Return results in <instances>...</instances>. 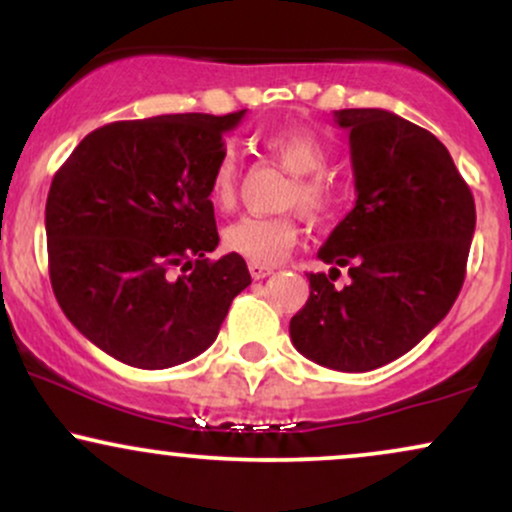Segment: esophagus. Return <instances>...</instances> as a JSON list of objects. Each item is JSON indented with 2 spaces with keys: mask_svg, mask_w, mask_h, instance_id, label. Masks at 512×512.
<instances>
[{
  "mask_svg": "<svg viewBox=\"0 0 512 512\" xmlns=\"http://www.w3.org/2000/svg\"><path fill=\"white\" fill-rule=\"evenodd\" d=\"M250 274H252V279H255V281L267 279L269 274H274V267H267V264H255V262H250Z\"/></svg>",
  "mask_w": 512,
  "mask_h": 512,
  "instance_id": "34e87169",
  "label": "esophagus"
}]
</instances>
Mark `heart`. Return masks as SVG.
<instances>
[{"label": "heart", "instance_id": "b5f03b06", "mask_svg": "<svg viewBox=\"0 0 512 512\" xmlns=\"http://www.w3.org/2000/svg\"><path fill=\"white\" fill-rule=\"evenodd\" d=\"M293 178L286 185L281 207L298 209L313 221H325L339 207L337 185L322 173L327 166V146L310 127H276L260 137ZM240 185V161L236 151L223 149L209 175L207 197L216 211L236 207ZM298 243V226L291 216H243L223 228V248L255 264H279Z\"/></svg>", "mask_w": 512, "mask_h": 512}]
</instances>
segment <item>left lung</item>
<instances>
[{
	"label": "left lung",
	"mask_w": 512,
	"mask_h": 512,
	"mask_svg": "<svg viewBox=\"0 0 512 512\" xmlns=\"http://www.w3.org/2000/svg\"><path fill=\"white\" fill-rule=\"evenodd\" d=\"M349 129L356 204L308 274L310 298L291 317V342L310 361L366 373L414 349L462 289L477 209L443 144L390 110H337ZM352 281L333 286L338 269Z\"/></svg>",
	"instance_id": "8db88e82"
}]
</instances>
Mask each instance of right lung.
<instances>
[{"mask_svg":"<svg viewBox=\"0 0 512 512\" xmlns=\"http://www.w3.org/2000/svg\"><path fill=\"white\" fill-rule=\"evenodd\" d=\"M243 115L110 122L52 178V291L76 330L127 366L158 370L199 356L250 286L243 257H207L219 245L209 175Z\"/></svg>","mask_w":512,"mask_h":512,"instance_id":"obj_1","label":"right lung"}]
</instances>
